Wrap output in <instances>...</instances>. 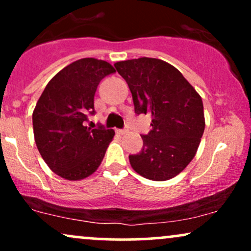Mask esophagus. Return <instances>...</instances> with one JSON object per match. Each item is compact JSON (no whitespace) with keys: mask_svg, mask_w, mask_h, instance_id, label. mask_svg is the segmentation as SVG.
<instances>
[{"mask_svg":"<svg viewBox=\"0 0 251 251\" xmlns=\"http://www.w3.org/2000/svg\"><path fill=\"white\" fill-rule=\"evenodd\" d=\"M117 133H119V134H125V133H127V128L117 129Z\"/></svg>","mask_w":251,"mask_h":251,"instance_id":"esophagus-1","label":"esophagus"}]
</instances>
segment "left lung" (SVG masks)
<instances>
[{"label": "left lung", "mask_w": 251, "mask_h": 251, "mask_svg": "<svg viewBox=\"0 0 251 251\" xmlns=\"http://www.w3.org/2000/svg\"><path fill=\"white\" fill-rule=\"evenodd\" d=\"M127 82L134 112L152 117L143 149L129 154L137 174L151 180H168L180 174L195 157L203 135V101L177 68L152 57L114 65Z\"/></svg>", "instance_id": "1"}]
</instances>
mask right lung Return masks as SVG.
Instances as JSON below:
<instances>
[{
    "instance_id": "add662e5",
    "label": "right lung",
    "mask_w": 251,
    "mask_h": 251,
    "mask_svg": "<svg viewBox=\"0 0 251 251\" xmlns=\"http://www.w3.org/2000/svg\"><path fill=\"white\" fill-rule=\"evenodd\" d=\"M116 70L93 57L80 59L60 71L46 86L33 112L40 154L53 172L68 180L88 177L99 168L114 131L101 124L86 126L94 116L98 85Z\"/></svg>"
}]
</instances>
